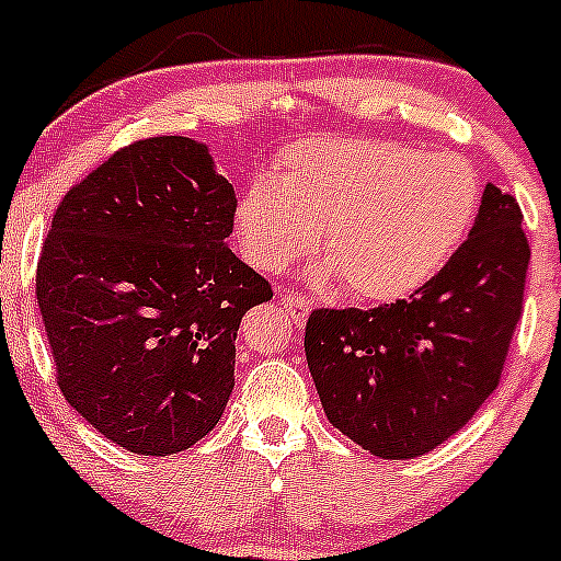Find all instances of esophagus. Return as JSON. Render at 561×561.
Wrapping results in <instances>:
<instances>
[{
    "mask_svg": "<svg viewBox=\"0 0 561 561\" xmlns=\"http://www.w3.org/2000/svg\"><path fill=\"white\" fill-rule=\"evenodd\" d=\"M282 306H285L287 313H290V319L298 328H304L306 319H309V311H311V304L304 298V295H293V293H282Z\"/></svg>",
    "mask_w": 561,
    "mask_h": 561,
    "instance_id": "esophagus-1",
    "label": "esophagus"
}]
</instances>
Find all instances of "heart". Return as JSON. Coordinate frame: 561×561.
I'll return each mask as SVG.
<instances>
[{
    "label": "heart",
    "mask_w": 561,
    "mask_h": 561,
    "mask_svg": "<svg viewBox=\"0 0 561 561\" xmlns=\"http://www.w3.org/2000/svg\"><path fill=\"white\" fill-rule=\"evenodd\" d=\"M479 210V181L458 153L386 140L319 138L295 146L279 178L244 186L233 210L239 248L279 274L311 252L354 298L389 304L421 290L460 248Z\"/></svg>",
    "instance_id": "heart-1"
}]
</instances>
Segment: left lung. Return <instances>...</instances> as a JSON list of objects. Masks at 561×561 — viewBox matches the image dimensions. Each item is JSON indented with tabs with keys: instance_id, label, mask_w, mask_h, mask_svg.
<instances>
[{
	"instance_id": "obj_1",
	"label": "left lung",
	"mask_w": 561,
	"mask_h": 561,
	"mask_svg": "<svg viewBox=\"0 0 561 561\" xmlns=\"http://www.w3.org/2000/svg\"><path fill=\"white\" fill-rule=\"evenodd\" d=\"M527 263L519 202L488 183L469 239L408 300L313 309L304 346L332 426L386 460L463 428L501 380Z\"/></svg>"
}]
</instances>
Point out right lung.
Masks as SVG:
<instances>
[{"mask_svg": "<svg viewBox=\"0 0 561 561\" xmlns=\"http://www.w3.org/2000/svg\"><path fill=\"white\" fill-rule=\"evenodd\" d=\"M233 210L207 146L159 135L111 153L53 215L36 304L55 378L135 455L210 434L233 389L239 322L274 295L226 244Z\"/></svg>", "mask_w": 561, "mask_h": 561, "instance_id": "right-lung-1", "label": "right lung"}]
</instances>
